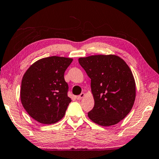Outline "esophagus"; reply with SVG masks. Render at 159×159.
I'll return each mask as SVG.
<instances>
[{
  "instance_id": "obj_1",
  "label": "esophagus",
  "mask_w": 159,
  "mask_h": 159,
  "mask_svg": "<svg viewBox=\"0 0 159 159\" xmlns=\"http://www.w3.org/2000/svg\"><path fill=\"white\" fill-rule=\"evenodd\" d=\"M84 96H85V93H82L81 94L79 95H78V96H76L75 98H76L77 100H81L82 98H84Z\"/></svg>"
}]
</instances>
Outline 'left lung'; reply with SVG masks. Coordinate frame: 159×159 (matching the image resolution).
Returning <instances> with one entry per match:
<instances>
[{"instance_id":"1","label":"left lung","mask_w":159,"mask_h":159,"mask_svg":"<svg viewBox=\"0 0 159 159\" xmlns=\"http://www.w3.org/2000/svg\"><path fill=\"white\" fill-rule=\"evenodd\" d=\"M80 66L91 79L94 107L88 113L93 122L112 126L131 111L136 97L132 70L116 55H93L79 59Z\"/></svg>"}]
</instances>
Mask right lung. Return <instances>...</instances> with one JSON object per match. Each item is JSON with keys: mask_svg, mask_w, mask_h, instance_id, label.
I'll list each match as a JSON object with an SVG mask.
<instances>
[{"mask_svg": "<svg viewBox=\"0 0 159 159\" xmlns=\"http://www.w3.org/2000/svg\"><path fill=\"white\" fill-rule=\"evenodd\" d=\"M73 59L53 56L34 62L22 77L20 99L31 117L51 125L64 117L69 103L64 72Z\"/></svg>", "mask_w": 159, "mask_h": 159, "instance_id": "obj_1", "label": "right lung"}]
</instances>
